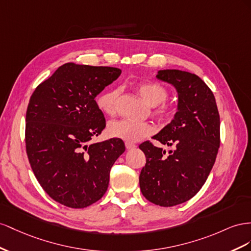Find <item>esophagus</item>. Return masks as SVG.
Masks as SVG:
<instances>
[{
    "label": "esophagus",
    "instance_id": "obj_1",
    "mask_svg": "<svg viewBox=\"0 0 251 251\" xmlns=\"http://www.w3.org/2000/svg\"><path fill=\"white\" fill-rule=\"evenodd\" d=\"M125 146H126V149L127 150H131V149H134L135 147H137V145L135 144H133V143H131V142H125Z\"/></svg>",
    "mask_w": 251,
    "mask_h": 251
}]
</instances>
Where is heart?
Masks as SVG:
<instances>
[{
	"mask_svg": "<svg viewBox=\"0 0 251 251\" xmlns=\"http://www.w3.org/2000/svg\"><path fill=\"white\" fill-rule=\"evenodd\" d=\"M137 90L142 99L151 107L157 106L155 114L159 118L168 119L174 113L171 106L163 104L168 97V91L160 83L156 82H141L137 85ZM120 90L111 88L98 98V106L105 113L113 116L118 109V98ZM160 106H159L158 105ZM109 133L114 138H119L128 142H138L148 137L153 132V127L146 122H138L133 120L113 121L108 126Z\"/></svg>",
	"mask_w": 251,
	"mask_h": 251,
	"instance_id": "obj_1",
	"label": "heart"
}]
</instances>
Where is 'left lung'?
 <instances>
[{
	"instance_id": "1",
	"label": "left lung",
	"mask_w": 251,
	"mask_h": 251,
	"mask_svg": "<svg viewBox=\"0 0 251 251\" xmlns=\"http://www.w3.org/2000/svg\"><path fill=\"white\" fill-rule=\"evenodd\" d=\"M155 76L176 88L177 106L174 119L152 139L176 149L166 155L163 148L142 143L146 164L140 188L149 202L171 207L195 197L208 177L220 147V114L212 91L198 75L165 69Z\"/></svg>"
}]
</instances>
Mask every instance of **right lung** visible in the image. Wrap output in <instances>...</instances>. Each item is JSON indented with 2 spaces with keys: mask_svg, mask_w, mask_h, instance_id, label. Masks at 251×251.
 Here are the masks:
<instances>
[{
  "mask_svg": "<svg viewBox=\"0 0 251 251\" xmlns=\"http://www.w3.org/2000/svg\"><path fill=\"white\" fill-rule=\"evenodd\" d=\"M114 67L66 63L41 83L26 112V151L47 195L85 208L108 188L109 174L125 151L121 139L90 144L106 126L96 97L121 75Z\"/></svg>",
  "mask_w": 251,
  "mask_h": 251,
  "instance_id": "add662e5",
  "label": "right lung"
}]
</instances>
